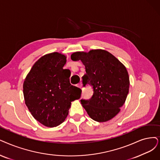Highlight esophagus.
<instances>
[{
  "mask_svg": "<svg viewBox=\"0 0 160 160\" xmlns=\"http://www.w3.org/2000/svg\"><path fill=\"white\" fill-rule=\"evenodd\" d=\"M82 84L81 83V82H80V83H79V84L78 85V87L79 88H82Z\"/></svg>",
  "mask_w": 160,
  "mask_h": 160,
  "instance_id": "1",
  "label": "esophagus"
}]
</instances>
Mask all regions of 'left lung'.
<instances>
[{
    "mask_svg": "<svg viewBox=\"0 0 160 160\" xmlns=\"http://www.w3.org/2000/svg\"><path fill=\"white\" fill-rule=\"evenodd\" d=\"M73 61L81 60L85 67L82 84L93 88L88 100H81V104L91 119L106 122L120 112L129 89V77L125 66L113 54L105 50L95 49L88 52H75Z\"/></svg>",
    "mask_w": 160,
    "mask_h": 160,
    "instance_id": "1",
    "label": "left lung"
}]
</instances>
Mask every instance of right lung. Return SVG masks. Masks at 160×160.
<instances>
[{
  "mask_svg": "<svg viewBox=\"0 0 160 160\" xmlns=\"http://www.w3.org/2000/svg\"><path fill=\"white\" fill-rule=\"evenodd\" d=\"M66 56L52 52L42 56L31 68L23 85L25 103L33 118L54 127L67 118L72 102L79 99L81 90L69 82L70 73L63 69Z\"/></svg>",
  "mask_w": 160,
  "mask_h": 160,
  "instance_id": "1",
  "label": "right lung"
}]
</instances>
